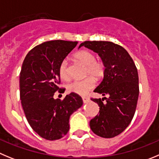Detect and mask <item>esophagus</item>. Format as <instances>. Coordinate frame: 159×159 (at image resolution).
<instances>
[{
	"instance_id": "1",
	"label": "esophagus",
	"mask_w": 159,
	"mask_h": 159,
	"mask_svg": "<svg viewBox=\"0 0 159 159\" xmlns=\"http://www.w3.org/2000/svg\"><path fill=\"white\" fill-rule=\"evenodd\" d=\"M82 100L83 103H87V102H89V98L87 97V96H82Z\"/></svg>"
}]
</instances>
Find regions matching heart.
I'll return each instance as SVG.
<instances>
[{
  "instance_id": "obj_1",
  "label": "heart",
  "mask_w": 159,
  "mask_h": 159,
  "mask_svg": "<svg viewBox=\"0 0 159 159\" xmlns=\"http://www.w3.org/2000/svg\"><path fill=\"white\" fill-rule=\"evenodd\" d=\"M75 59L80 63L85 66V75L86 78L82 80H77L68 84L67 89L70 93L84 96L86 95L95 87L96 81L93 78L98 79L103 76L105 72V64L101 60L96 59V56L92 52L88 50H81L75 55ZM59 76L62 79L68 81L70 78L69 63L66 59H63L59 66ZM92 77H91V76Z\"/></svg>"
}]
</instances>
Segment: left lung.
Here are the masks:
<instances>
[{
    "instance_id": "left-lung-1",
    "label": "left lung",
    "mask_w": 159,
    "mask_h": 159,
    "mask_svg": "<svg viewBox=\"0 0 159 159\" xmlns=\"http://www.w3.org/2000/svg\"><path fill=\"white\" fill-rule=\"evenodd\" d=\"M81 46L98 53L104 63V77L94 92L109 96L91 98L100 107V114L90 121V128L99 136L115 137L128 127L134 116L139 96L137 69L128 52L111 41H88L79 48Z\"/></svg>"
}]
</instances>
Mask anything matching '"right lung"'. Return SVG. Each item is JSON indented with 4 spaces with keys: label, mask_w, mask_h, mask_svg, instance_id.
Returning a JSON list of instances; mask_svg holds the SVG:
<instances>
[{
    "label": "right lung",
    "mask_w": 159,
    "mask_h": 159,
    "mask_svg": "<svg viewBox=\"0 0 159 159\" xmlns=\"http://www.w3.org/2000/svg\"><path fill=\"white\" fill-rule=\"evenodd\" d=\"M78 41L63 40L46 41L30 50L19 75L22 107L28 123L41 137L55 140L63 137L70 129V116L83 104L76 93L63 100L53 98L59 88L60 63L76 47Z\"/></svg>",
    "instance_id": "obj_1"
}]
</instances>
